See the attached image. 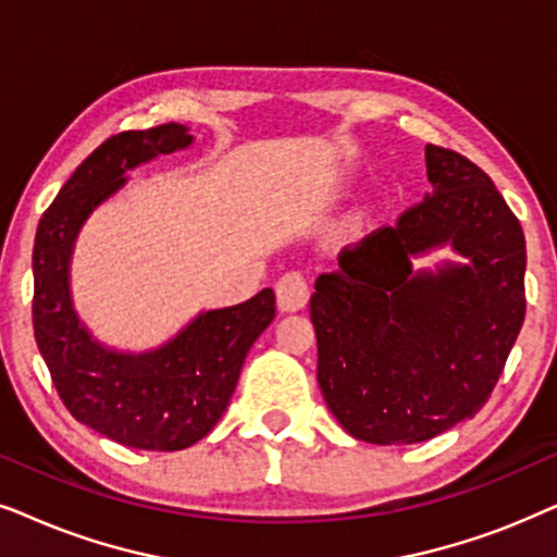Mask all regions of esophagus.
I'll use <instances>...</instances> for the list:
<instances>
[{
	"label": "esophagus",
	"instance_id": "esophagus-1",
	"mask_svg": "<svg viewBox=\"0 0 557 557\" xmlns=\"http://www.w3.org/2000/svg\"><path fill=\"white\" fill-rule=\"evenodd\" d=\"M276 301L281 311H299L309 301V281L299 271H288L276 281Z\"/></svg>",
	"mask_w": 557,
	"mask_h": 557
}]
</instances>
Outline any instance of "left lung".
Listing matches in <instances>:
<instances>
[{
	"label": "left lung",
	"mask_w": 557,
	"mask_h": 557,
	"mask_svg": "<svg viewBox=\"0 0 557 557\" xmlns=\"http://www.w3.org/2000/svg\"><path fill=\"white\" fill-rule=\"evenodd\" d=\"M431 195L393 227L342 248L314 284L317 380L349 436L429 441L469 421L497 385L524 322V233L490 174L425 147ZM451 242L467 267L413 274L409 256Z\"/></svg>",
	"instance_id": "obj_1"
}]
</instances>
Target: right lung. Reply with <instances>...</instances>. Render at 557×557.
Listing matches in <instances>:
<instances>
[{"label":"right lung","mask_w":557,"mask_h":557,"mask_svg":"<svg viewBox=\"0 0 557 557\" xmlns=\"http://www.w3.org/2000/svg\"><path fill=\"white\" fill-rule=\"evenodd\" d=\"M189 141L180 124L106 139L65 182L35 235V342L60 400L75 421L144 451H182L215 429L248 349L276 317V296L263 288L238 307L205 311L172 342L144 355L111 352L75 317L67 263L81 225L124 187L132 166Z\"/></svg>","instance_id":"1"}]
</instances>
